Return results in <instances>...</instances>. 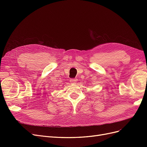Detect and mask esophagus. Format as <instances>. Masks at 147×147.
Segmentation results:
<instances>
[{"label":"esophagus","instance_id":"esophagus-1","mask_svg":"<svg viewBox=\"0 0 147 147\" xmlns=\"http://www.w3.org/2000/svg\"><path fill=\"white\" fill-rule=\"evenodd\" d=\"M70 82L71 83H75L77 82V79H70Z\"/></svg>","mask_w":147,"mask_h":147}]
</instances>
